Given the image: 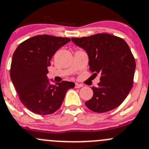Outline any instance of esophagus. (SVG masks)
<instances>
[{
	"label": "esophagus",
	"instance_id": "34e87169",
	"mask_svg": "<svg viewBox=\"0 0 149 149\" xmlns=\"http://www.w3.org/2000/svg\"><path fill=\"white\" fill-rule=\"evenodd\" d=\"M82 86H83L82 84H75V88H81V87H82Z\"/></svg>",
	"mask_w": 149,
	"mask_h": 149
}]
</instances>
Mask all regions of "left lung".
Listing matches in <instances>:
<instances>
[{
    "label": "left lung",
    "instance_id": "obj_1",
    "mask_svg": "<svg viewBox=\"0 0 149 149\" xmlns=\"http://www.w3.org/2000/svg\"><path fill=\"white\" fill-rule=\"evenodd\" d=\"M71 40L87 52L91 71L101 76L98 86L91 88L93 95L86 106L95 113L110 111L119 106L132 88L136 69L135 58L126 42L109 33Z\"/></svg>",
    "mask_w": 149,
    "mask_h": 149
}]
</instances>
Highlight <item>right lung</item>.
<instances>
[{"label": "right lung", "mask_w": 149, "mask_h": 149, "mask_svg": "<svg viewBox=\"0 0 149 149\" xmlns=\"http://www.w3.org/2000/svg\"><path fill=\"white\" fill-rule=\"evenodd\" d=\"M70 40L68 38L38 35L22 42L13 55L10 79L20 101L31 111L54 113L61 106L65 93L73 88L69 81L49 84L46 74L55 53Z\"/></svg>", "instance_id": "add662e5"}]
</instances>
